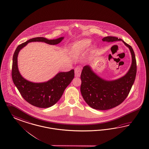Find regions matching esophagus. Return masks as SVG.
<instances>
[{
  "label": "esophagus",
  "instance_id": "obj_1",
  "mask_svg": "<svg viewBox=\"0 0 149 149\" xmlns=\"http://www.w3.org/2000/svg\"><path fill=\"white\" fill-rule=\"evenodd\" d=\"M82 72V68L79 66H77L76 67L74 70V73H75V76L77 77H80L81 74Z\"/></svg>",
  "mask_w": 149,
  "mask_h": 149
}]
</instances>
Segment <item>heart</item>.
Here are the masks:
<instances>
[{"instance_id": "heart-1", "label": "heart", "mask_w": 149, "mask_h": 149, "mask_svg": "<svg viewBox=\"0 0 149 149\" xmlns=\"http://www.w3.org/2000/svg\"><path fill=\"white\" fill-rule=\"evenodd\" d=\"M92 43L91 39H83L77 41L72 45L71 52L74 55H79L89 48Z\"/></svg>"}]
</instances>
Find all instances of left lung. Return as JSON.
<instances>
[{
    "mask_svg": "<svg viewBox=\"0 0 149 149\" xmlns=\"http://www.w3.org/2000/svg\"><path fill=\"white\" fill-rule=\"evenodd\" d=\"M102 40L106 42L122 40L129 48L132 55V64L128 71L125 76L115 80L103 79L96 74L89 65L83 67L81 75V92L84 100L94 109L106 110L119 105L128 96L136 77V63L133 48L121 39L107 36Z\"/></svg>",
    "mask_w": 149,
    "mask_h": 149,
    "instance_id": "left-lung-1",
    "label": "left lung"
}]
</instances>
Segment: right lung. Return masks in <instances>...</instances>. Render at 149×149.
I'll list each match as a JSON object with an SVG mask.
<instances>
[{"instance_id": "obj_1", "label": "right lung", "mask_w": 149, "mask_h": 149, "mask_svg": "<svg viewBox=\"0 0 149 149\" xmlns=\"http://www.w3.org/2000/svg\"><path fill=\"white\" fill-rule=\"evenodd\" d=\"M63 37L55 39L44 37L30 39L19 45L15 50L13 58L12 78L15 86L24 100L32 105L39 108H48L54 105L63 95V91L74 76V70L68 72H60L47 82L34 83L26 79L20 74L17 57L19 51L30 42H44L50 45L60 43Z\"/></svg>"}]
</instances>
